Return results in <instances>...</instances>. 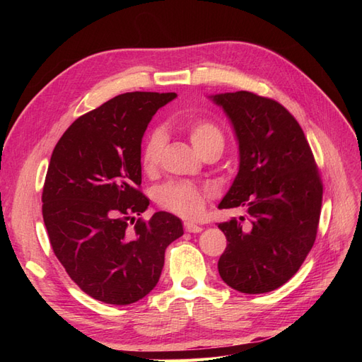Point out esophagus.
<instances>
[{
	"label": "esophagus",
	"mask_w": 362,
	"mask_h": 362,
	"mask_svg": "<svg viewBox=\"0 0 362 362\" xmlns=\"http://www.w3.org/2000/svg\"><path fill=\"white\" fill-rule=\"evenodd\" d=\"M184 228H185V231H187V233H201L202 231V226L192 223V222H185Z\"/></svg>",
	"instance_id": "esophagus-1"
}]
</instances>
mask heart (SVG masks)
<instances>
[{
    "mask_svg": "<svg viewBox=\"0 0 362 362\" xmlns=\"http://www.w3.org/2000/svg\"><path fill=\"white\" fill-rule=\"evenodd\" d=\"M182 128L187 131L192 145L201 156L210 149L223 148V133L211 120L192 119L182 122ZM164 133L154 129L149 134L141 151V168L145 172H154L158 166L161 152L164 148ZM210 190L198 187L189 182H168L157 190V204L169 213L184 218H196L202 214Z\"/></svg>",
    "mask_w": 362,
    "mask_h": 362,
    "instance_id": "1",
    "label": "heart"
}]
</instances>
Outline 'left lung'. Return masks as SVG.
I'll return each instance as SVG.
<instances>
[{
    "label": "left lung",
    "mask_w": 362,
    "mask_h": 362,
    "mask_svg": "<svg viewBox=\"0 0 362 362\" xmlns=\"http://www.w3.org/2000/svg\"><path fill=\"white\" fill-rule=\"evenodd\" d=\"M211 100L231 120L240 152L238 173L218 208L246 210L240 221L218 223L228 242L218 275L240 293L276 290L315 242L323 196L319 169L298 120L279 103L246 90Z\"/></svg>",
    "instance_id": "1"
}]
</instances>
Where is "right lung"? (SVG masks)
Instances as JSON below:
<instances>
[{
  "label": "right lung",
  "mask_w": 362,
  "mask_h": 362,
  "mask_svg": "<svg viewBox=\"0 0 362 362\" xmlns=\"http://www.w3.org/2000/svg\"><path fill=\"white\" fill-rule=\"evenodd\" d=\"M175 98L173 92L117 95L76 119L52 151L43 222L64 270L96 300L144 299L160 279L166 247L184 234L170 213L137 218L149 205L139 189L141 137L158 108Z\"/></svg>",
  "instance_id": "1"
}]
</instances>
